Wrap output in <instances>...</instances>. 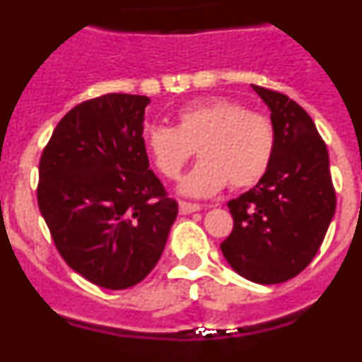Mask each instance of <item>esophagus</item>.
<instances>
[{"instance_id":"34e87169","label":"esophagus","mask_w":362,"mask_h":362,"mask_svg":"<svg viewBox=\"0 0 362 362\" xmlns=\"http://www.w3.org/2000/svg\"><path fill=\"white\" fill-rule=\"evenodd\" d=\"M201 206L196 203H187V201H179V212L183 214V216H187V214H192V212H199Z\"/></svg>"}]
</instances>
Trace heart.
Returning <instances> with one entry per match:
<instances>
[{
    "label": "heart",
    "mask_w": 362,
    "mask_h": 362,
    "mask_svg": "<svg viewBox=\"0 0 362 362\" xmlns=\"http://www.w3.org/2000/svg\"><path fill=\"white\" fill-rule=\"evenodd\" d=\"M177 124H148L145 148L156 170L175 179L197 148L201 163L183 179L187 196L209 197L226 185L245 190L257 185L276 156L277 134L272 119L228 98H206L183 105Z\"/></svg>",
    "instance_id": "heart-1"
}]
</instances>
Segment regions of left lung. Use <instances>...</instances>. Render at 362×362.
<instances>
[{
  "label": "left lung",
  "instance_id": "left-lung-1",
  "mask_svg": "<svg viewBox=\"0 0 362 362\" xmlns=\"http://www.w3.org/2000/svg\"><path fill=\"white\" fill-rule=\"evenodd\" d=\"M272 110L276 156L263 179L228 201L232 233L221 252L239 276L277 284L305 270L335 214V188L322 137L303 107L281 92L252 85Z\"/></svg>",
  "mask_w": 362,
  "mask_h": 362
}]
</instances>
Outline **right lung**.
I'll return each mask as SVG.
<instances>
[{
  "instance_id": "add662e5",
  "label": "right lung",
  "mask_w": 362,
  "mask_h": 362,
  "mask_svg": "<svg viewBox=\"0 0 362 362\" xmlns=\"http://www.w3.org/2000/svg\"><path fill=\"white\" fill-rule=\"evenodd\" d=\"M146 95L76 105L40 159L37 206L66 264L101 288L141 283L158 264L177 203L148 168Z\"/></svg>"
}]
</instances>
